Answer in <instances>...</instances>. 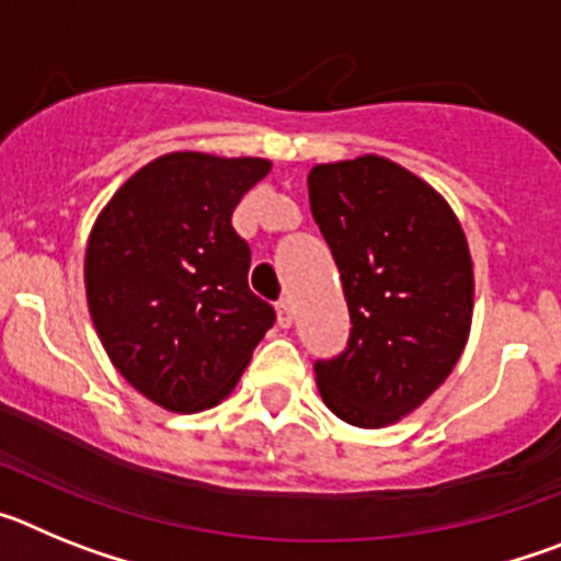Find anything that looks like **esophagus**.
<instances>
[{"instance_id":"1","label":"esophagus","mask_w":561,"mask_h":561,"mask_svg":"<svg viewBox=\"0 0 561 561\" xmlns=\"http://www.w3.org/2000/svg\"><path fill=\"white\" fill-rule=\"evenodd\" d=\"M291 320H295V309H291L289 300H277V323L284 325V329H289Z\"/></svg>"}]
</instances>
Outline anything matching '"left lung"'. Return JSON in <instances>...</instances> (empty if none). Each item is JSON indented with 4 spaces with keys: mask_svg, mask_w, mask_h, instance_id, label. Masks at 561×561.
Returning a JSON list of instances; mask_svg holds the SVG:
<instances>
[{
    "mask_svg": "<svg viewBox=\"0 0 561 561\" xmlns=\"http://www.w3.org/2000/svg\"><path fill=\"white\" fill-rule=\"evenodd\" d=\"M311 216L348 300L345 351L317 388L354 427H388L453 374L472 323V257L453 207L385 157L309 173Z\"/></svg>",
    "mask_w": 561,
    "mask_h": 561,
    "instance_id": "obj_1",
    "label": "left lung"
}]
</instances>
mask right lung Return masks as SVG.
Instances as JSON below:
<instances>
[{"label": "right lung", "mask_w": 561, "mask_h": 561, "mask_svg": "<svg viewBox=\"0 0 561 561\" xmlns=\"http://www.w3.org/2000/svg\"><path fill=\"white\" fill-rule=\"evenodd\" d=\"M270 162L176 151L114 193L87 247V300L128 385L173 413L219 404L275 309L247 284L250 244L232 210Z\"/></svg>", "instance_id": "obj_1"}]
</instances>
